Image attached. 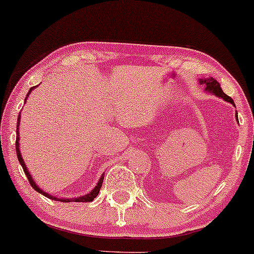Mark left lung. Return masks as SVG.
Listing matches in <instances>:
<instances>
[{"label": "left lung", "mask_w": 254, "mask_h": 254, "mask_svg": "<svg viewBox=\"0 0 254 254\" xmlns=\"http://www.w3.org/2000/svg\"><path fill=\"white\" fill-rule=\"evenodd\" d=\"M200 83L205 84L206 90H209V92L215 94V95L219 96V98L224 99L225 101H227V102H230V103H232V105H234L232 98H230V96L226 95V94L223 92V89H221V87H220V83H219L218 81H215L214 79H212V77H211V79L200 80ZM237 114H238V113H237ZM237 120H238V117H237Z\"/></svg>", "instance_id": "8db88e82"}]
</instances>
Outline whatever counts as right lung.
Listing matches in <instances>:
<instances>
[{
	"label": "right lung",
	"instance_id": "1",
	"mask_svg": "<svg viewBox=\"0 0 254 254\" xmlns=\"http://www.w3.org/2000/svg\"><path fill=\"white\" fill-rule=\"evenodd\" d=\"M34 88H35V86L31 87V88L29 89V93H28V94H30V92H31V90H33ZM27 96H28V95H27ZM18 121H20V117H18ZM18 121H17V127H18ZM18 139H20V137H18V128H17V130H16V142H15V146H16V154H17V159H18V161H20V164H21V166H22V168H23L24 173H26V175H27L28 180H29V184L31 185V187H33L34 190H37V192L42 194V195L47 196V198H49V199H52V200H59V201H62V202H70V201H75V202H89V201H93V200L95 199V196L98 195L99 192H100V189H101V186H102V183H103V175H102L101 178H100V180H99L98 185H96V187L92 190V192L88 193V194H86V195H83V196H79V198H75V199H59V198H55V196L49 195V194H48V193H46L45 190H41L40 187H37V186H36V184L34 183V180H33V178H31V175L29 174V172H28L27 167H26V164H24L23 159H22V156H21L20 148H18Z\"/></svg>",
	"mask_w": 254,
	"mask_h": 254
}]
</instances>
